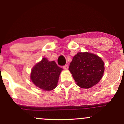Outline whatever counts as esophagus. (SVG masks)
I'll return each mask as SVG.
<instances>
[{
  "instance_id": "1",
  "label": "esophagus",
  "mask_w": 124,
  "mask_h": 124,
  "mask_svg": "<svg viewBox=\"0 0 124 124\" xmlns=\"http://www.w3.org/2000/svg\"><path fill=\"white\" fill-rule=\"evenodd\" d=\"M63 68L64 69H65V70H67V69H68V65H65V66H63Z\"/></svg>"
}]
</instances>
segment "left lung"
<instances>
[{"label": "left lung", "mask_w": 124, "mask_h": 124, "mask_svg": "<svg viewBox=\"0 0 124 124\" xmlns=\"http://www.w3.org/2000/svg\"><path fill=\"white\" fill-rule=\"evenodd\" d=\"M104 63L99 56L87 52L74 56L69 70L78 86L89 89L99 82L104 72Z\"/></svg>", "instance_id": "8db88e82"}]
</instances>
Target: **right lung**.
<instances>
[{"instance_id": "right-lung-1", "label": "right lung", "mask_w": 124, "mask_h": 124, "mask_svg": "<svg viewBox=\"0 0 124 124\" xmlns=\"http://www.w3.org/2000/svg\"><path fill=\"white\" fill-rule=\"evenodd\" d=\"M62 70L55 61H49L44 58L31 70V80L35 86L44 90H52L57 86Z\"/></svg>"}]
</instances>
